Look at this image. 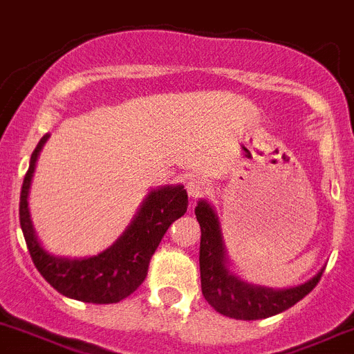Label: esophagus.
Segmentation results:
<instances>
[{"label":"esophagus","instance_id":"obj_1","mask_svg":"<svg viewBox=\"0 0 354 354\" xmlns=\"http://www.w3.org/2000/svg\"><path fill=\"white\" fill-rule=\"evenodd\" d=\"M208 190H209V183L205 180V178L199 176V174H194V176H190L189 181H187V192H189V196L192 197V199L205 196Z\"/></svg>","mask_w":354,"mask_h":354}]
</instances>
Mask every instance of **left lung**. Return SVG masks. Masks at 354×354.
I'll list each match as a JSON object with an SVG mask.
<instances>
[{"label":"left lung","instance_id":"left-lung-1","mask_svg":"<svg viewBox=\"0 0 354 354\" xmlns=\"http://www.w3.org/2000/svg\"><path fill=\"white\" fill-rule=\"evenodd\" d=\"M196 218L201 225V289L206 301L222 316L243 321L275 316L305 298L316 288L323 275L321 270L305 284L289 289H270L248 284L229 270L218 216L205 199L197 203Z\"/></svg>","mask_w":354,"mask_h":354}]
</instances>
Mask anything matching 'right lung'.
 Wrapping results in <instances>:
<instances>
[{
    "label": "right lung",
    "instance_id": "obj_1",
    "mask_svg": "<svg viewBox=\"0 0 354 354\" xmlns=\"http://www.w3.org/2000/svg\"><path fill=\"white\" fill-rule=\"evenodd\" d=\"M47 139L49 133L40 139L31 153L30 169L22 181L19 203V221L31 259L40 275L66 298L86 304H118L145 282L149 259L165 231L187 212V190L183 185H169L151 190L125 232L104 252L84 259L56 257L38 241L28 208L35 165Z\"/></svg>",
    "mask_w": 354,
    "mask_h": 354
}]
</instances>
